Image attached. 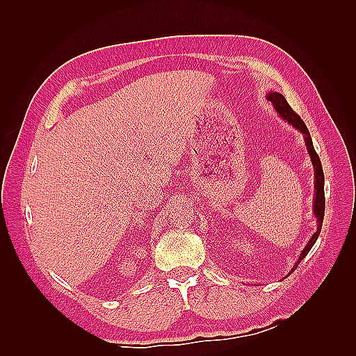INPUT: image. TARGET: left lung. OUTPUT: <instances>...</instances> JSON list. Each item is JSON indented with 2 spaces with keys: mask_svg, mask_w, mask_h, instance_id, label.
<instances>
[{
  "mask_svg": "<svg viewBox=\"0 0 356 356\" xmlns=\"http://www.w3.org/2000/svg\"><path fill=\"white\" fill-rule=\"evenodd\" d=\"M267 101H270L275 106V110L277 111V114L281 115L285 122H288L289 124H293V127H296L297 131H300L301 134L305 135V143L307 147V152L312 160V165L315 168V202H314V213H315V218L318 222V229L312 236L310 241L307 242V245L305 246V250L301 251V255L298 257V260L296 263V266L291 268V272H294L297 266L300 264V261L303 260V258L309 254V251L312 250V246L315 245L318 236L321 233V227H322V221H324V213H325V195H324V170H322V165H321V160L319 156L316 154L315 148H314V143H312V138L309 134V129L305 124V122L301 120L300 115L296 114L291 108L289 104L286 102V99L284 98V95L277 93V92H270L267 93Z\"/></svg>",
  "mask_w": 356,
  "mask_h": 356,
  "instance_id": "1",
  "label": "left lung"
}]
</instances>
